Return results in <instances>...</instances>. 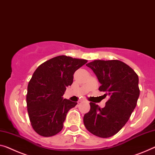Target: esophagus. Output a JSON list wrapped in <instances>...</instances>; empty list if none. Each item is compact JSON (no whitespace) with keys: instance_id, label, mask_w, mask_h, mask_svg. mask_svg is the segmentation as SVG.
Returning <instances> with one entry per match:
<instances>
[{"instance_id":"34e87169","label":"esophagus","mask_w":155,"mask_h":155,"mask_svg":"<svg viewBox=\"0 0 155 155\" xmlns=\"http://www.w3.org/2000/svg\"><path fill=\"white\" fill-rule=\"evenodd\" d=\"M82 101H84V100H82Z\"/></svg>"}]
</instances>
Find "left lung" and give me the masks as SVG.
I'll return each instance as SVG.
<instances>
[{"mask_svg": "<svg viewBox=\"0 0 155 155\" xmlns=\"http://www.w3.org/2000/svg\"><path fill=\"white\" fill-rule=\"evenodd\" d=\"M109 99L104 108L91 102L90 111L84 115V125L92 134L108 138L117 134L129 120L140 94L138 77L134 70L118 60L95 61L87 63Z\"/></svg>", "mask_w": 155, "mask_h": 155, "instance_id": "obj_1", "label": "left lung"}]
</instances>
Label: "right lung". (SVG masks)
<instances>
[{"mask_svg": "<svg viewBox=\"0 0 155 155\" xmlns=\"http://www.w3.org/2000/svg\"><path fill=\"white\" fill-rule=\"evenodd\" d=\"M87 62L59 55L41 64L28 85L27 110L32 127L39 135L49 137L63 128L69 110L77 102L63 98L73 83L74 73Z\"/></svg>", "mask_w": 155, "mask_h": 155, "instance_id": "add662e5", "label": "right lung"}]
</instances>
